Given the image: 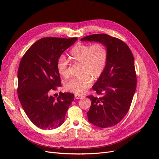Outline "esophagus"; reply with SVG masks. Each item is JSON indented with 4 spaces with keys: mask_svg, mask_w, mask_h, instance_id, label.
Wrapping results in <instances>:
<instances>
[{
    "mask_svg": "<svg viewBox=\"0 0 159 159\" xmlns=\"http://www.w3.org/2000/svg\"><path fill=\"white\" fill-rule=\"evenodd\" d=\"M84 98V96H82V95H77V94H75V99H81V98Z\"/></svg>",
    "mask_w": 159,
    "mask_h": 159,
    "instance_id": "obj_1",
    "label": "esophagus"
}]
</instances>
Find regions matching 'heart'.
Returning <instances> with one entry per match:
<instances>
[{
  "label": "heart",
  "instance_id": "b5f03b06",
  "mask_svg": "<svg viewBox=\"0 0 159 159\" xmlns=\"http://www.w3.org/2000/svg\"><path fill=\"white\" fill-rule=\"evenodd\" d=\"M70 57L74 63L82 64L80 78L69 80L65 85L66 89L75 94H84L92 83L102 75L106 68L108 52L103 43L97 42L93 45L78 44L70 52ZM68 62L66 57L61 56L57 62V70L63 77L68 75Z\"/></svg>",
  "mask_w": 159,
  "mask_h": 159
}]
</instances>
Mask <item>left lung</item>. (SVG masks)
I'll use <instances>...</instances> for the list:
<instances>
[{
    "instance_id": "1",
    "label": "left lung",
    "mask_w": 159,
    "mask_h": 159,
    "mask_svg": "<svg viewBox=\"0 0 159 159\" xmlns=\"http://www.w3.org/2000/svg\"><path fill=\"white\" fill-rule=\"evenodd\" d=\"M81 40L103 43L108 52L106 68L92 87L102 97H88L91 102L88 121L101 128L114 126L127 113L136 90L133 54L125 43L106 34L88 36Z\"/></svg>"
}]
</instances>
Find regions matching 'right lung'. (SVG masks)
<instances>
[{"label": "right lung", "instance_id": "add662e5", "mask_svg": "<svg viewBox=\"0 0 159 159\" xmlns=\"http://www.w3.org/2000/svg\"><path fill=\"white\" fill-rule=\"evenodd\" d=\"M77 38H43L28 49L19 64L18 96L28 117L38 127L51 130L64 123L69 106L74 99L71 93L52 91L61 86L57 62Z\"/></svg>", "mask_w": 159, "mask_h": 159}]
</instances>
